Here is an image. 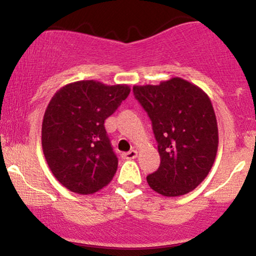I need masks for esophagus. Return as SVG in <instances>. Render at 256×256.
<instances>
[{
	"instance_id": "obj_1",
	"label": "esophagus",
	"mask_w": 256,
	"mask_h": 256,
	"mask_svg": "<svg viewBox=\"0 0 256 256\" xmlns=\"http://www.w3.org/2000/svg\"><path fill=\"white\" fill-rule=\"evenodd\" d=\"M137 158V150H134V149H132V150L122 154V158H126V160H131V158Z\"/></svg>"
}]
</instances>
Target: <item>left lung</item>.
Listing matches in <instances>:
<instances>
[{
    "mask_svg": "<svg viewBox=\"0 0 256 256\" xmlns=\"http://www.w3.org/2000/svg\"><path fill=\"white\" fill-rule=\"evenodd\" d=\"M134 95L152 120L160 166L146 177L164 196H180L207 177L218 150V124L204 90L172 78L158 85L134 86Z\"/></svg>",
    "mask_w": 256,
    "mask_h": 256,
    "instance_id": "left-lung-1",
    "label": "left lung"
}]
</instances>
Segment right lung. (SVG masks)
Returning <instances> with one entry per match:
<instances>
[{"label":"right lung","instance_id":"1","mask_svg":"<svg viewBox=\"0 0 256 256\" xmlns=\"http://www.w3.org/2000/svg\"><path fill=\"white\" fill-rule=\"evenodd\" d=\"M124 84L95 80L67 84L55 92L42 122V148L54 177L72 192L94 194L118 168L104 120L130 94Z\"/></svg>","mask_w":256,"mask_h":256}]
</instances>
